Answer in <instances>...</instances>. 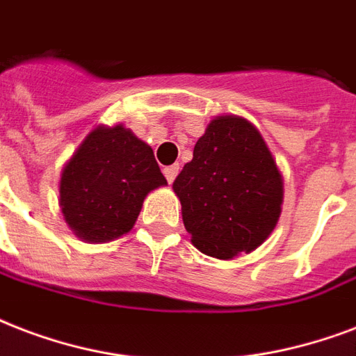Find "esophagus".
<instances>
[{"instance_id":"34e87169","label":"esophagus","mask_w":356,"mask_h":356,"mask_svg":"<svg viewBox=\"0 0 356 356\" xmlns=\"http://www.w3.org/2000/svg\"><path fill=\"white\" fill-rule=\"evenodd\" d=\"M178 170H180V165H178V163L165 167L163 175H165V178H167V181H169V184H172V181H175L176 175H178Z\"/></svg>"}]
</instances>
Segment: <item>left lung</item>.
<instances>
[{
    "instance_id": "left-lung-1",
    "label": "left lung",
    "mask_w": 356,
    "mask_h": 356,
    "mask_svg": "<svg viewBox=\"0 0 356 356\" xmlns=\"http://www.w3.org/2000/svg\"><path fill=\"white\" fill-rule=\"evenodd\" d=\"M200 252L234 260L266 241L282 213L284 178L254 124L213 117L172 184Z\"/></svg>"
}]
</instances>
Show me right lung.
Returning <instances> with one entry per match:
<instances>
[{"label": "right lung", "instance_id": "right-lung-1", "mask_svg": "<svg viewBox=\"0 0 356 356\" xmlns=\"http://www.w3.org/2000/svg\"><path fill=\"white\" fill-rule=\"evenodd\" d=\"M167 186L152 148L122 124L96 126L68 158L59 206L87 243H106L134 228L148 193Z\"/></svg>", "mask_w": 356, "mask_h": 356}]
</instances>
